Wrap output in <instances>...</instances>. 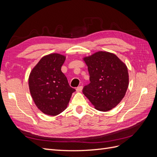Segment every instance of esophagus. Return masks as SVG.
I'll list each match as a JSON object with an SVG mask.
<instances>
[{"label":"esophagus","mask_w":157,"mask_h":157,"mask_svg":"<svg viewBox=\"0 0 157 157\" xmlns=\"http://www.w3.org/2000/svg\"><path fill=\"white\" fill-rule=\"evenodd\" d=\"M82 86H80L76 88V91H77V92H80L82 91Z\"/></svg>","instance_id":"esophagus-1"}]
</instances>
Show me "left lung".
<instances>
[{"instance_id":"1","label":"left lung","mask_w":157,"mask_h":157,"mask_svg":"<svg viewBox=\"0 0 157 157\" xmlns=\"http://www.w3.org/2000/svg\"><path fill=\"white\" fill-rule=\"evenodd\" d=\"M90 83L82 90L84 95L97 110L106 112L119 103L129 84L126 64L113 53L99 51L84 57Z\"/></svg>"}]
</instances>
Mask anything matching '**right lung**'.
I'll list each match as a JSON object with an SVG mask.
<instances>
[{
  "mask_svg": "<svg viewBox=\"0 0 157 157\" xmlns=\"http://www.w3.org/2000/svg\"><path fill=\"white\" fill-rule=\"evenodd\" d=\"M65 58L58 53L44 56L29 75V88L33 100L37 108L47 115L56 116L62 113L75 92L61 72Z\"/></svg>",
  "mask_w": 157,
  "mask_h": 157,
  "instance_id": "right-lung-1",
  "label": "right lung"
}]
</instances>
